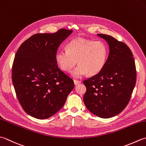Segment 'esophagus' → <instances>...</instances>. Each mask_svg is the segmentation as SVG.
Returning <instances> with one entry per match:
<instances>
[{
  "label": "esophagus",
  "instance_id": "1",
  "mask_svg": "<svg viewBox=\"0 0 146 146\" xmlns=\"http://www.w3.org/2000/svg\"><path fill=\"white\" fill-rule=\"evenodd\" d=\"M81 82H82L81 80H74V84H75V85L80 84Z\"/></svg>",
  "mask_w": 146,
  "mask_h": 146
}]
</instances>
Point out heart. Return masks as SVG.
Listing matches in <instances>:
<instances>
[{"mask_svg": "<svg viewBox=\"0 0 146 146\" xmlns=\"http://www.w3.org/2000/svg\"><path fill=\"white\" fill-rule=\"evenodd\" d=\"M108 47L102 41H94L83 38H75L67 45V50H59L55 58L59 68L64 71H70L78 61V66L73 71L75 77L97 75L106 62Z\"/></svg>", "mask_w": 146, "mask_h": 146, "instance_id": "1", "label": "heart"}]
</instances>
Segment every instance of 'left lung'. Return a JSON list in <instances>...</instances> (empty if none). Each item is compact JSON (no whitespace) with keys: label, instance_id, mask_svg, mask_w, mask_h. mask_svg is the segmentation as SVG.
<instances>
[{"label":"left lung","instance_id":"left-lung-1","mask_svg":"<svg viewBox=\"0 0 146 146\" xmlns=\"http://www.w3.org/2000/svg\"><path fill=\"white\" fill-rule=\"evenodd\" d=\"M98 35L108 43L110 54L103 69L84 81L87 88L84 101L91 113L108 118L118 115L128 105L136 84L137 71L127 45L110 35Z\"/></svg>","mask_w":146,"mask_h":146}]
</instances>
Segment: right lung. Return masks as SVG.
Here are the masks:
<instances>
[{
  "label": "right lung",
  "instance_id": "1",
  "mask_svg": "<svg viewBox=\"0 0 146 146\" xmlns=\"http://www.w3.org/2000/svg\"><path fill=\"white\" fill-rule=\"evenodd\" d=\"M72 31L61 28L52 33L35 34L17 50L12 81L19 104L31 116H52L73 89V80L59 69L55 58L60 44Z\"/></svg>",
  "mask_w": 146,
  "mask_h": 146
}]
</instances>
